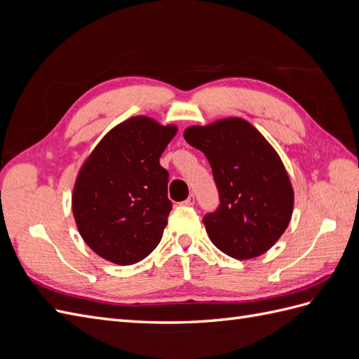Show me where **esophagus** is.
<instances>
[{
  "label": "esophagus",
  "instance_id": "obj_1",
  "mask_svg": "<svg viewBox=\"0 0 359 359\" xmlns=\"http://www.w3.org/2000/svg\"><path fill=\"white\" fill-rule=\"evenodd\" d=\"M181 203L186 205V206H193L194 205V194H190V196L184 202H181Z\"/></svg>",
  "mask_w": 359,
  "mask_h": 359
}]
</instances>
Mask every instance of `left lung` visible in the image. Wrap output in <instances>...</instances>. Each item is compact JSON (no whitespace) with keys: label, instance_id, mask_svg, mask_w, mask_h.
<instances>
[{"label":"left lung","instance_id":"8db88e82","mask_svg":"<svg viewBox=\"0 0 359 359\" xmlns=\"http://www.w3.org/2000/svg\"><path fill=\"white\" fill-rule=\"evenodd\" d=\"M184 139L208 158L220 205L203 215L211 243L233 259L264 255L283 235L293 210L289 175L276 149L241 118L193 126Z\"/></svg>","mask_w":359,"mask_h":359}]
</instances>
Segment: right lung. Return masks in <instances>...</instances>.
<instances>
[{
  "instance_id": "1",
  "label": "right lung",
  "mask_w": 359,
  "mask_h": 359,
  "mask_svg": "<svg viewBox=\"0 0 359 359\" xmlns=\"http://www.w3.org/2000/svg\"><path fill=\"white\" fill-rule=\"evenodd\" d=\"M175 133L177 127L133 116L114 127L83 163L72 208L83 241L100 257L132 265L158 245L172 210L160 156Z\"/></svg>"
}]
</instances>
